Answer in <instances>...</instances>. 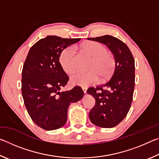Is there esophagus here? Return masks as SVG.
Wrapping results in <instances>:
<instances>
[{
  "mask_svg": "<svg viewBox=\"0 0 159 159\" xmlns=\"http://www.w3.org/2000/svg\"><path fill=\"white\" fill-rule=\"evenodd\" d=\"M82 90L84 92V93H86V92H87V88H82Z\"/></svg>",
  "mask_w": 159,
  "mask_h": 159,
  "instance_id": "obj_1",
  "label": "esophagus"
}]
</instances>
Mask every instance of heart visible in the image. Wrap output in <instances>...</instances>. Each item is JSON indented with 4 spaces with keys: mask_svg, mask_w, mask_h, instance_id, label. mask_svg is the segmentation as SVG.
<instances>
[{
    "mask_svg": "<svg viewBox=\"0 0 159 159\" xmlns=\"http://www.w3.org/2000/svg\"><path fill=\"white\" fill-rule=\"evenodd\" d=\"M83 50L90 56V61L88 71H77L71 75V81L74 85L87 87L98 81L99 76L102 79L110 76L114 71L115 60L114 55L107 51L106 48L98 42L90 41L82 46ZM60 61L63 69L66 73H71L76 69V48L69 46L64 49L60 54Z\"/></svg>",
    "mask_w": 159,
    "mask_h": 159,
    "instance_id": "obj_1",
    "label": "heart"
}]
</instances>
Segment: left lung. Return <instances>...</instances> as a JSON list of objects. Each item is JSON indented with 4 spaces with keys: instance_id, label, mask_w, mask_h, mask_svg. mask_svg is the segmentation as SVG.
<instances>
[{
    "instance_id": "left-lung-1",
    "label": "left lung",
    "mask_w": 159,
    "mask_h": 159,
    "mask_svg": "<svg viewBox=\"0 0 159 159\" xmlns=\"http://www.w3.org/2000/svg\"><path fill=\"white\" fill-rule=\"evenodd\" d=\"M106 45L114 54L115 68L111 78L103 85L91 87L87 93L95 99L89 118L101 128H114L124 119L130 110L134 88V60L123 41L109 35L88 38Z\"/></svg>"
}]
</instances>
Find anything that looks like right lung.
<instances>
[{"label": "right lung", "instance_id": "1", "mask_svg": "<svg viewBox=\"0 0 159 159\" xmlns=\"http://www.w3.org/2000/svg\"><path fill=\"white\" fill-rule=\"evenodd\" d=\"M80 40L48 36L29 51L23 65L21 94L32 120L44 130H53L64 125L70 104L83 97L79 86L60 92L69 80L60 62V54Z\"/></svg>", "mask_w": 159, "mask_h": 159}]
</instances>
